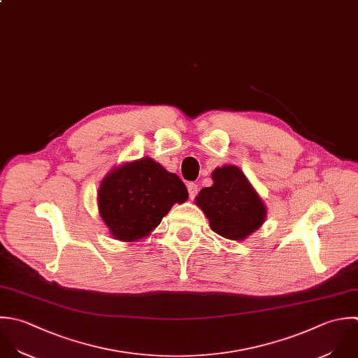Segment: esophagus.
<instances>
[{
    "instance_id": "obj_1",
    "label": "esophagus",
    "mask_w": 358,
    "mask_h": 358,
    "mask_svg": "<svg viewBox=\"0 0 358 358\" xmlns=\"http://www.w3.org/2000/svg\"><path fill=\"white\" fill-rule=\"evenodd\" d=\"M198 189H199V188H198V185H196L195 182H189V184H188V194H189V198L194 199V198L196 196V194H198Z\"/></svg>"
}]
</instances>
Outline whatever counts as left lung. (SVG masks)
I'll list each match as a JSON object with an SVG mask.
<instances>
[{
    "label": "left lung",
    "mask_w": 358,
    "mask_h": 358,
    "mask_svg": "<svg viewBox=\"0 0 358 358\" xmlns=\"http://www.w3.org/2000/svg\"><path fill=\"white\" fill-rule=\"evenodd\" d=\"M213 185L202 188L195 198L210 229L219 236L243 241L266 219V208L245 174L236 166H223L212 173Z\"/></svg>",
    "instance_id": "left-lung-1"
}]
</instances>
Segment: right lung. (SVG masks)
Masks as SVG:
<instances>
[{"instance_id":"obj_1","label":"right lung","mask_w":358,"mask_h":358,"mask_svg":"<svg viewBox=\"0 0 358 358\" xmlns=\"http://www.w3.org/2000/svg\"><path fill=\"white\" fill-rule=\"evenodd\" d=\"M188 199L185 184L150 157L113 169L100 182L97 206L110 234L134 243L148 237L174 203Z\"/></svg>"}]
</instances>
